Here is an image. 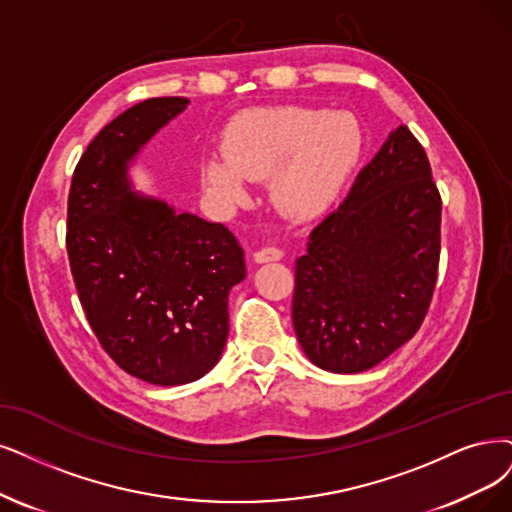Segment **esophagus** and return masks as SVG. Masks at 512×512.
Returning <instances> with one entry per match:
<instances>
[{
	"label": "esophagus",
	"mask_w": 512,
	"mask_h": 512,
	"mask_svg": "<svg viewBox=\"0 0 512 512\" xmlns=\"http://www.w3.org/2000/svg\"><path fill=\"white\" fill-rule=\"evenodd\" d=\"M282 253L280 249H276V246H263V249H259V251H255L253 253V259L257 261V263H268V261H278V259H282Z\"/></svg>",
	"instance_id": "1"
}]
</instances>
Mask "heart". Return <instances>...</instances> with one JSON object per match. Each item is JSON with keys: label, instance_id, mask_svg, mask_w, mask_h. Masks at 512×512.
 Here are the masks:
<instances>
[{"label": "heart", "instance_id": "b5f03b06", "mask_svg": "<svg viewBox=\"0 0 512 512\" xmlns=\"http://www.w3.org/2000/svg\"><path fill=\"white\" fill-rule=\"evenodd\" d=\"M365 132L348 111L263 107L242 116L225 154L208 158L204 183L227 204L246 200V179H268L278 211L297 221L323 215L363 158Z\"/></svg>", "mask_w": 512, "mask_h": 512}]
</instances>
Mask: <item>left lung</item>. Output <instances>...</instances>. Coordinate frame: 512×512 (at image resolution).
<instances>
[{
    "mask_svg": "<svg viewBox=\"0 0 512 512\" xmlns=\"http://www.w3.org/2000/svg\"><path fill=\"white\" fill-rule=\"evenodd\" d=\"M441 255V194L407 126L390 132L295 261L293 327L310 361L361 373L424 323Z\"/></svg>",
    "mask_w": 512,
    "mask_h": 512,
    "instance_id": "left-lung-1",
    "label": "left lung"
}]
</instances>
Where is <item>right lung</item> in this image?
<instances>
[{"instance_id": "obj_1", "label": "right lung", "mask_w": 512, "mask_h": 512, "mask_svg": "<svg viewBox=\"0 0 512 512\" xmlns=\"http://www.w3.org/2000/svg\"><path fill=\"white\" fill-rule=\"evenodd\" d=\"M187 105L147 99L111 120L75 166L67 202L69 266L88 323L120 369L154 386L196 382L217 365L227 295L246 276L225 225L130 189V162Z\"/></svg>"}]
</instances>
